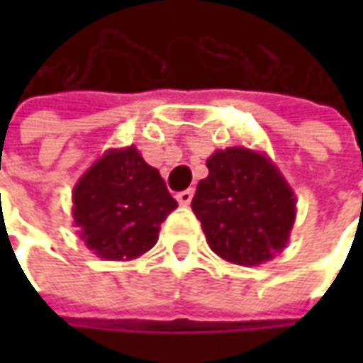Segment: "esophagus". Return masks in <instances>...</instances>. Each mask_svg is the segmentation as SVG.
<instances>
[{
    "label": "esophagus",
    "instance_id": "esophagus-1",
    "mask_svg": "<svg viewBox=\"0 0 363 363\" xmlns=\"http://www.w3.org/2000/svg\"><path fill=\"white\" fill-rule=\"evenodd\" d=\"M191 198H194V189H184V191L177 194V202L182 203V206H189Z\"/></svg>",
    "mask_w": 363,
    "mask_h": 363
}]
</instances>
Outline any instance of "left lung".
Masks as SVG:
<instances>
[{
  "label": "left lung",
  "mask_w": 363,
  "mask_h": 363,
  "mask_svg": "<svg viewBox=\"0 0 363 363\" xmlns=\"http://www.w3.org/2000/svg\"><path fill=\"white\" fill-rule=\"evenodd\" d=\"M191 210L210 248L238 267H257L283 252L297 200L274 161L248 147H226L208 161Z\"/></svg>",
  "instance_id": "1"
}]
</instances>
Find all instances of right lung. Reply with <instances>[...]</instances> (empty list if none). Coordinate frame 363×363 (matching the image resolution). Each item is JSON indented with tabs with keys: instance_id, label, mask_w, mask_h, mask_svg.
Listing matches in <instances>:
<instances>
[{
	"instance_id": "obj_1",
	"label": "right lung",
	"mask_w": 363,
	"mask_h": 363,
	"mask_svg": "<svg viewBox=\"0 0 363 363\" xmlns=\"http://www.w3.org/2000/svg\"><path fill=\"white\" fill-rule=\"evenodd\" d=\"M177 202L135 145L108 149L72 189V218L86 248L105 260H133L151 250Z\"/></svg>"
}]
</instances>
